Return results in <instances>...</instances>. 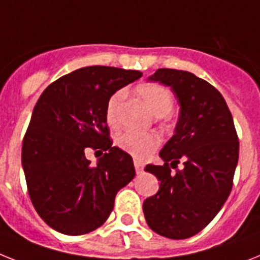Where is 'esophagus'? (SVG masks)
Segmentation results:
<instances>
[{
    "instance_id": "1",
    "label": "esophagus",
    "mask_w": 260,
    "mask_h": 260,
    "mask_svg": "<svg viewBox=\"0 0 260 260\" xmlns=\"http://www.w3.org/2000/svg\"><path fill=\"white\" fill-rule=\"evenodd\" d=\"M135 169H136L137 174H141L144 171V164L139 160H135Z\"/></svg>"
}]
</instances>
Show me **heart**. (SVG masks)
Masks as SVG:
<instances>
[{"mask_svg":"<svg viewBox=\"0 0 260 260\" xmlns=\"http://www.w3.org/2000/svg\"><path fill=\"white\" fill-rule=\"evenodd\" d=\"M137 95L150 108L156 116H165L173 108L171 91L157 83H147L136 88ZM124 99V91L119 89L110 96L106 106V121L111 128L120 124V110ZM161 137L153 132H125L117 139V145L136 160H145L160 147Z\"/></svg>","mask_w":260,"mask_h":260,"instance_id":"obj_1","label":"heart"}]
</instances>
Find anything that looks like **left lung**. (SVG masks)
Here are the masks:
<instances>
[{
    "label": "left lung",
    "instance_id": "obj_1",
    "mask_svg": "<svg viewBox=\"0 0 260 260\" xmlns=\"http://www.w3.org/2000/svg\"><path fill=\"white\" fill-rule=\"evenodd\" d=\"M149 80L171 87L181 108L176 134L160 152L164 165L145 167L160 189L144 201V215L157 234L185 239L206 228L228 200L239 141L228 104L210 83L173 69H158ZM181 159L184 168L176 170Z\"/></svg>",
    "mask_w": 260,
    "mask_h": 260
}]
</instances>
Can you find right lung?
I'll return each mask as SVG.
<instances>
[{
  "label": "right lung",
  "instance_id": "right-lung-1",
  "mask_svg": "<svg viewBox=\"0 0 260 260\" xmlns=\"http://www.w3.org/2000/svg\"><path fill=\"white\" fill-rule=\"evenodd\" d=\"M135 70L89 66L52 82L32 110L22 143V167L31 204L54 230L82 235L100 228L117 191L134 180L132 157L113 147L106 121L113 92L141 78ZM91 147L104 157L96 167Z\"/></svg>",
  "mask_w": 260,
  "mask_h": 260
}]
</instances>
